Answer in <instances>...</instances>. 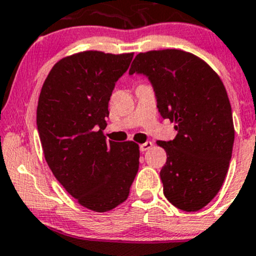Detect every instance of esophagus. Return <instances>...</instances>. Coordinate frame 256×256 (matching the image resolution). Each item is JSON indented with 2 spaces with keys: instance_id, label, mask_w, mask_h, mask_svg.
Returning <instances> with one entry per match:
<instances>
[{
  "instance_id": "obj_1",
  "label": "esophagus",
  "mask_w": 256,
  "mask_h": 256,
  "mask_svg": "<svg viewBox=\"0 0 256 256\" xmlns=\"http://www.w3.org/2000/svg\"><path fill=\"white\" fill-rule=\"evenodd\" d=\"M152 146V142H146V143L140 144V152H146V150H149Z\"/></svg>"
}]
</instances>
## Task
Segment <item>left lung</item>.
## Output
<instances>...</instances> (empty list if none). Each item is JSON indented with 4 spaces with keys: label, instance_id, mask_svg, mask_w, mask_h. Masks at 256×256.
Returning a JSON list of instances; mask_svg holds the SVG:
<instances>
[{
    "label": "left lung",
    "instance_id": "1",
    "mask_svg": "<svg viewBox=\"0 0 256 256\" xmlns=\"http://www.w3.org/2000/svg\"><path fill=\"white\" fill-rule=\"evenodd\" d=\"M134 72L149 78L160 114L178 130L174 140L156 142L168 155L160 171L165 197L196 212L218 194L232 158L234 124L224 85L204 60L178 49L139 52L129 69Z\"/></svg>",
    "mask_w": 256,
    "mask_h": 256
}]
</instances>
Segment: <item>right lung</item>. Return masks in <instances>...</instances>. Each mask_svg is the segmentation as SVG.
<instances>
[{"label":"right lung","mask_w":256,"mask_h":256,"mask_svg":"<svg viewBox=\"0 0 256 256\" xmlns=\"http://www.w3.org/2000/svg\"><path fill=\"white\" fill-rule=\"evenodd\" d=\"M133 52L86 50L60 59L46 76L36 107L44 158L62 187L94 212L123 204L139 168V146L107 142L104 118L114 84Z\"/></svg>","instance_id":"add662e5"}]
</instances>
